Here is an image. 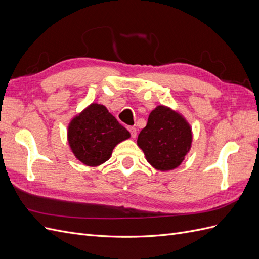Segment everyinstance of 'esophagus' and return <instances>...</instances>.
<instances>
[{
	"label": "esophagus",
	"instance_id": "esophagus-1",
	"mask_svg": "<svg viewBox=\"0 0 259 259\" xmlns=\"http://www.w3.org/2000/svg\"><path fill=\"white\" fill-rule=\"evenodd\" d=\"M128 131H130L131 136H132L133 138H135V137L137 136V130H136L134 126H130V127H128Z\"/></svg>",
	"mask_w": 259,
	"mask_h": 259
}]
</instances>
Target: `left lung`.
<instances>
[{
	"instance_id": "8db88e82",
	"label": "left lung",
	"mask_w": 259,
	"mask_h": 259,
	"mask_svg": "<svg viewBox=\"0 0 259 259\" xmlns=\"http://www.w3.org/2000/svg\"><path fill=\"white\" fill-rule=\"evenodd\" d=\"M192 142L189 124L179 113L159 106L149 114L146 127L139 133L137 144L147 161L160 170L180 165Z\"/></svg>"
}]
</instances>
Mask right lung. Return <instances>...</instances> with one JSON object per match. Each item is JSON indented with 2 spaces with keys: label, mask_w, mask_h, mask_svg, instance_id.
Instances as JSON below:
<instances>
[{
  "label": "right lung",
  "mask_w": 259,
  "mask_h": 259,
  "mask_svg": "<svg viewBox=\"0 0 259 259\" xmlns=\"http://www.w3.org/2000/svg\"><path fill=\"white\" fill-rule=\"evenodd\" d=\"M130 132L103 105L92 104L71 121L68 140L85 165L97 166L111 156L114 147L130 138Z\"/></svg>",
  "instance_id": "add662e5"
}]
</instances>
